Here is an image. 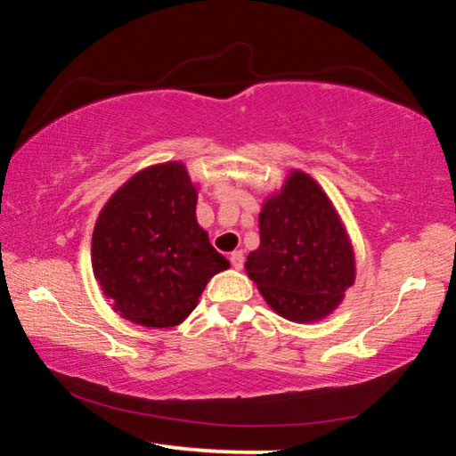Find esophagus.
<instances>
[{
    "mask_svg": "<svg viewBox=\"0 0 456 456\" xmlns=\"http://www.w3.org/2000/svg\"><path fill=\"white\" fill-rule=\"evenodd\" d=\"M229 261H231V265H233L235 269H241L243 267V251H233V253H231Z\"/></svg>",
    "mask_w": 456,
    "mask_h": 456,
    "instance_id": "1",
    "label": "esophagus"
}]
</instances>
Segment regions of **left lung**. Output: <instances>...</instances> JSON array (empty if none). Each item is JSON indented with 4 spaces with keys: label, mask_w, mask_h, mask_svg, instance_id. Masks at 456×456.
Listing matches in <instances>:
<instances>
[{
    "label": "left lung",
    "mask_w": 456,
    "mask_h": 456,
    "mask_svg": "<svg viewBox=\"0 0 456 456\" xmlns=\"http://www.w3.org/2000/svg\"><path fill=\"white\" fill-rule=\"evenodd\" d=\"M259 247L245 272L273 310L291 322H318L356 277L348 233L310 175L291 171L259 213Z\"/></svg>",
    "instance_id": "8db88e82"
}]
</instances>
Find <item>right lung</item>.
Instances as JSON below:
<instances>
[{"label": "right lung", "mask_w": 456, "mask_h": 456, "mask_svg": "<svg viewBox=\"0 0 456 456\" xmlns=\"http://www.w3.org/2000/svg\"><path fill=\"white\" fill-rule=\"evenodd\" d=\"M197 189L183 163L136 173L100 211L92 269L122 318L171 328L195 310L207 281L229 267L197 223Z\"/></svg>", "instance_id": "right-lung-1"}]
</instances>
